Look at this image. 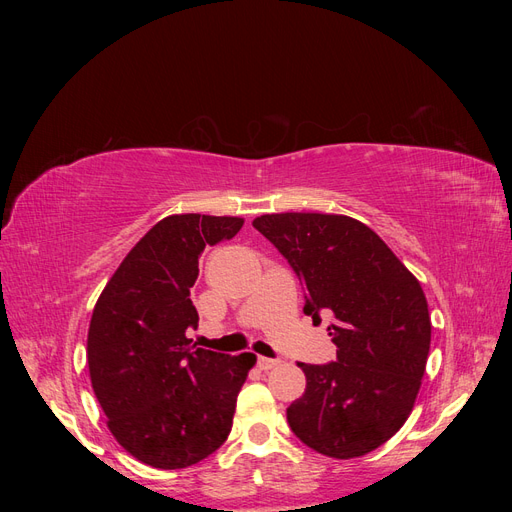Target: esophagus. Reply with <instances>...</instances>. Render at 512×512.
Listing matches in <instances>:
<instances>
[{
	"label": "esophagus",
	"mask_w": 512,
	"mask_h": 512,
	"mask_svg": "<svg viewBox=\"0 0 512 512\" xmlns=\"http://www.w3.org/2000/svg\"><path fill=\"white\" fill-rule=\"evenodd\" d=\"M277 365H280V361H277V359H267V356H258V367L262 371H269V369H273Z\"/></svg>",
	"instance_id": "esophagus-1"
}]
</instances>
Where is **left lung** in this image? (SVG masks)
Masks as SVG:
<instances>
[{"instance_id":"obj_1","label":"left lung","mask_w":512,"mask_h":512,"mask_svg":"<svg viewBox=\"0 0 512 512\" xmlns=\"http://www.w3.org/2000/svg\"><path fill=\"white\" fill-rule=\"evenodd\" d=\"M252 224L305 284L303 312L331 316L337 346L335 363L299 365L307 386L286 410L290 429L333 459L376 451L408 421L425 376L431 318L421 284L348 215L267 213Z\"/></svg>"}]
</instances>
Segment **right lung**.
<instances>
[{
	"instance_id": "add662e5",
	"label": "right lung",
	"mask_w": 512,
	"mask_h": 512,
	"mask_svg": "<svg viewBox=\"0 0 512 512\" xmlns=\"http://www.w3.org/2000/svg\"><path fill=\"white\" fill-rule=\"evenodd\" d=\"M243 218L179 213L123 258L91 314L87 365L108 431L141 463L179 470L226 442L256 354L196 348L190 288L207 245L232 239Z\"/></svg>"
}]
</instances>
